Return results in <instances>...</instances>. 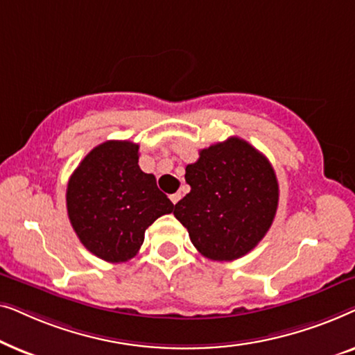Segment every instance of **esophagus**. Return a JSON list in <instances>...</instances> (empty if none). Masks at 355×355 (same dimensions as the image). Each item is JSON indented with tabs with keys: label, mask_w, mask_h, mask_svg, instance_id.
<instances>
[{
	"label": "esophagus",
	"mask_w": 355,
	"mask_h": 355,
	"mask_svg": "<svg viewBox=\"0 0 355 355\" xmlns=\"http://www.w3.org/2000/svg\"><path fill=\"white\" fill-rule=\"evenodd\" d=\"M181 197H182V196H181V193H179V192H178V193H173V196H169V198H171V202L174 203V205H176V203H178L179 200H181Z\"/></svg>",
	"instance_id": "34e87169"
}]
</instances>
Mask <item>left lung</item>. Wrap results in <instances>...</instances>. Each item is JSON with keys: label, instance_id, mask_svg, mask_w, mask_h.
<instances>
[{"label": "left lung", "instance_id": "left-lung-1", "mask_svg": "<svg viewBox=\"0 0 355 355\" xmlns=\"http://www.w3.org/2000/svg\"><path fill=\"white\" fill-rule=\"evenodd\" d=\"M191 192L174 207L192 244L207 259L231 261L268 232L279 200L275 169L265 155L239 137L200 150L187 164Z\"/></svg>", "mask_w": 355, "mask_h": 355}]
</instances>
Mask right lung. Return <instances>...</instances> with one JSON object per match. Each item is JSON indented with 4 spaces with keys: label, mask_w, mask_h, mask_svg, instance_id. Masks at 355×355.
Listing matches in <instances>:
<instances>
[{
    "label": "right lung",
    "mask_w": 355,
    "mask_h": 355,
    "mask_svg": "<svg viewBox=\"0 0 355 355\" xmlns=\"http://www.w3.org/2000/svg\"><path fill=\"white\" fill-rule=\"evenodd\" d=\"M67 215L77 237L110 263L137 255L145 230L174 210L153 174L139 166V145L108 140L82 159L67 182Z\"/></svg>",
    "instance_id": "add662e5"
}]
</instances>
